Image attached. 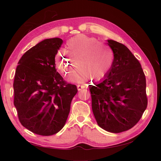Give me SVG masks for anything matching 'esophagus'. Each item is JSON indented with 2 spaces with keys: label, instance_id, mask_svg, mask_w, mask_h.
I'll list each match as a JSON object with an SVG mask.
<instances>
[{
  "label": "esophagus",
  "instance_id": "obj_1",
  "mask_svg": "<svg viewBox=\"0 0 161 161\" xmlns=\"http://www.w3.org/2000/svg\"><path fill=\"white\" fill-rule=\"evenodd\" d=\"M85 87V86H83V85H77V89H78V90L79 91H80L82 89H83Z\"/></svg>",
  "mask_w": 161,
  "mask_h": 161
}]
</instances>
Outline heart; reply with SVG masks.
<instances>
[{"label": "heart", "mask_w": 161, "mask_h": 161, "mask_svg": "<svg viewBox=\"0 0 161 161\" xmlns=\"http://www.w3.org/2000/svg\"><path fill=\"white\" fill-rule=\"evenodd\" d=\"M65 49L66 51L59 52L56 56L57 69L69 74L75 66V60L80 67L76 77L80 80H89L92 77L99 80L106 76L113 65V51L94 37L79 34L66 42Z\"/></svg>", "instance_id": "obj_1"}]
</instances>
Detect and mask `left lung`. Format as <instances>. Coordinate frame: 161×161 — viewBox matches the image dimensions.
Masks as SVG:
<instances>
[{
    "mask_svg": "<svg viewBox=\"0 0 161 161\" xmlns=\"http://www.w3.org/2000/svg\"><path fill=\"white\" fill-rule=\"evenodd\" d=\"M114 60L105 79L91 85L92 109L98 125L112 133L133 128L147 108L146 77L140 63L122 43L108 40Z\"/></svg>",
    "mask_w": 161,
    "mask_h": 161,
    "instance_id": "8db88e82",
    "label": "left lung"
}]
</instances>
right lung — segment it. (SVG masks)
<instances>
[{"instance_id": "add662e5", "label": "right lung", "mask_w": 161, "mask_h": 161, "mask_svg": "<svg viewBox=\"0 0 161 161\" xmlns=\"http://www.w3.org/2000/svg\"><path fill=\"white\" fill-rule=\"evenodd\" d=\"M62 43L58 37L43 40L24 53L16 69L14 105L21 125L38 135L62 129L78 91L56 71L55 56Z\"/></svg>"}]
</instances>
